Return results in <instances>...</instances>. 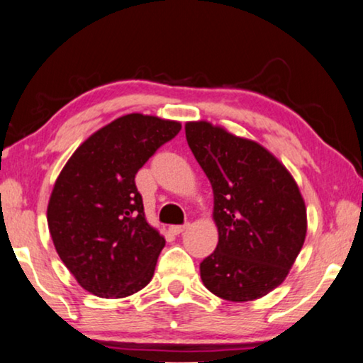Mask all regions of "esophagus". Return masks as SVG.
I'll return each instance as SVG.
<instances>
[{
	"mask_svg": "<svg viewBox=\"0 0 363 363\" xmlns=\"http://www.w3.org/2000/svg\"><path fill=\"white\" fill-rule=\"evenodd\" d=\"M186 227H188V224H185V225H170L169 230L174 233V235H178V233H182Z\"/></svg>",
	"mask_w": 363,
	"mask_h": 363,
	"instance_id": "34e87169",
	"label": "esophagus"
}]
</instances>
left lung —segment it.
I'll return each instance as SVG.
<instances>
[{
    "instance_id": "1",
    "label": "left lung",
    "mask_w": 363,
    "mask_h": 363,
    "mask_svg": "<svg viewBox=\"0 0 363 363\" xmlns=\"http://www.w3.org/2000/svg\"><path fill=\"white\" fill-rule=\"evenodd\" d=\"M186 141L214 193L219 243L199 264L209 292L250 302L281 286L306 237L302 193L261 144L209 121H188Z\"/></svg>"
}]
</instances>
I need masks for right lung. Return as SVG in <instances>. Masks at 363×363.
<instances>
[{"instance_id": "1", "label": "right lung", "mask_w": 363, "mask_h": 363, "mask_svg": "<svg viewBox=\"0 0 363 363\" xmlns=\"http://www.w3.org/2000/svg\"><path fill=\"white\" fill-rule=\"evenodd\" d=\"M180 130V121L123 115L89 136L60 172L48 201V230L87 292L123 298L152 279L165 238L146 220L135 177Z\"/></svg>"}]
</instances>
